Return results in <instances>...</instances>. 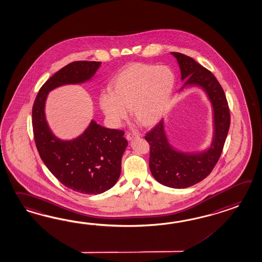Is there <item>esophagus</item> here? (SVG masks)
I'll list each match as a JSON object with an SVG mask.
<instances>
[{
  "label": "esophagus",
  "mask_w": 262,
  "mask_h": 262,
  "mask_svg": "<svg viewBox=\"0 0 262 262\" xmlns=\"http://www.w3.org/2000/svg\"><path fill=\"white\" fill-rule=\"evenodd\" d=\"M136 138H139V135L131 134V133H127V134H126V139H127V140H129V141L134 140Z\"/></svg>",
  "instance_id": "obj_1"
}]
</instances>
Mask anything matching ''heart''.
I'll list each match as a JSON object with an SVG mask.
<instances>
[{"mask_svg":"<svg viewBox=\"0 0 262 262\" xmlns=\"http://www.w3.org/2000/svg\"><path fill=\"white\" fill-rule=\"evenodd\" d=\"M177 75L168 66L132 63L111 81V91L100 94L99 106L112 127L127 118L129 107L142 126L160 122L169 110L176 91Z\"/></svg>","mask_w":262,"mask_h":262,"instance_id":"b5f03b06","label":"heart"}]
</instances>
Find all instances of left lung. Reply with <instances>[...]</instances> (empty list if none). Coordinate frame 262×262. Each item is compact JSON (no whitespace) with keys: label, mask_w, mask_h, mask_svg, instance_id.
<instances>
[{"label":"left lung","mask_w":262,"mask_h":262,"mask_svg":"<svg viewBox=\"0 0 262 262\" xmlns=\"http://www.w3.org/2000/svg\"><path fill=\"white\" fill-rule=\"evenodd\" d=\"M177 58L184 85L178 94L198 88L206 93L212 110V139L197 151H182L170 143L163 119L145 136L150 144L149 167L158 182L172 189H185L200 182L218 162L230 125V113L225 92L218 80L191 57L170 53Z\"/></svg>","instance_id":"8db88e82"}]
</instances>
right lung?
I'll return each instance as SVG.
<instances>
[{"mask_svg": "<svg viewBox=\"0 0 262 262\" xmlns=\"http://www.w3.org/2000/svg\"><path fill=\"white\" fill-rule=\"evenodd\" d=\"M101 64L75 61L62 68L41 86L32 110L35 142L44 164L64 186L84 194L103 193L118 181L128 145L124 133L92 119L82 134L63 140L50 127L45 108L50 92L63 85L91 82Z\"/></svg>", "mask_w": 262, "mask_h": 262, "instance_id": "add662e5", "label": "right lung"}]
</instances>
